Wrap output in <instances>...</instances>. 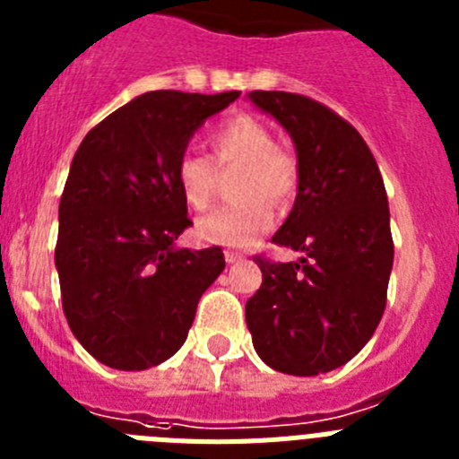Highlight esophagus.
<instances>
[{
	"mask_svg": "<svg viewBox=\"0 0 459 459\" xmlns=\"http://www.w3.org/2000/svg\"><path fill=\"white\" fill-rule=\"evenodd\" d=\"M241 259H243V255L232 253V250H227V253H225V262H227V264H237V262H241Z\"/></svg>",
	"mask_w": 459,
	"mask_h": 459,
	"instance_id": "1",
	"label": "esophagus"
}]
</instances>
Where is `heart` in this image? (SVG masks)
Instances as JSON below:
<instances>
[{"instance_id":"1","label":"heart","mask_w":459,"mask_h":459,"mask_svg":"<svg viewBox=\"0 0 459 459\" xmlns=\"http://www.w3.org/2000/svg\"><path fill=\"white\" fill-rule=\"evenodd\" d=\"M211 160L218 169L238 165L232 179L237 202L200 218L195 237L202 243L246 248L273 222L275 209H285L299 188V163L278 147L269 126L250 115L225 119L209 135ZM174 179L186 204L204 211L216 195V169L200 153H181Z\"/></svg>"}]
</instances>
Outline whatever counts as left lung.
Here are the masks:
<instances>
[{"label":"left lung","instance_id":"1","mask_svg":"<svg viewBox=\"0 0 459 459\" xmlns=\"http://www.w3.org/2000/svg\"><path fill=\"white\" fill-rule=\"evenodd\" d=\"M248 99L291 135L299 193L271 241L299 262L257 255L262 287L246 303L255 351L285 375L312 377L354 359L386 307L391 213L377 160L350 121L290 91Z\"/></svg>","mask_w":459,"mask_h":459}]
</instances>
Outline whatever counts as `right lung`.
I'll list each match as a JSON object with an SVG mask.
<instances>
[{
  "label": "right lung",
  "instance_id": "right-lung-1",
  "mask_svg": "<svg viewBox=\"0 0 459 459\" xmlns=\"http://www.w3.org/2000/svg\"><path fill=\"white\" fill-rule=\"evenodd\" d=\"M237 99L142 93L93 126L73 156L55 264L68 326L105 366L147 370L177 354L225 269L218 246H174L193 225L174 168L193 133Z\"/></svg>",
  "mask_w": 459,
  "mask_h": 459
}]
</instances>
